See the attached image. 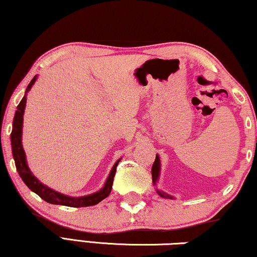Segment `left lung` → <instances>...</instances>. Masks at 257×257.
Masks as SVG:
<instances>
[{
	"label": "left lung",
	"instance_id": "obj_1",
	"mask_svg": "<svg viewBox=\"0 0 257 257\" xmlns=\"http://www.w3.org/2000/svg\"><path fill=\"white\" fill-rule=\"evenodd\" d=\"M160 170H161L160 158H159V155L156 154V158H155V161H154V163H153V167H152V179H153V184H154V185L156 184V181H158V179H159ZM158 194L160 195L161 197H163V198H173L172 196H170V195L165 194L164 191L158 190Z\"/></svg>",
	"mask_w": 257,
	"mask_h": 257
}]
</instances>
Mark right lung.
I'll list each match as a JSON object with an SVG mask.
<instances>
[{
  "mask_svg": "<svg viewBox=\"0 0 257 257\" xmlns=\"http://www.w3.org/2000/svg\"><path fill=\"white\" fill-rule=\"evenodd\" d=\"M37 76H35L29 85L26 88L25 96L21 99L19 105L17 106V111L15 114L14 123H12V133H11V146H12V154H14L15 163L17 171H18L21 179L24 180L26 186L28 187L30 190H33L35 194H37L41 198L44 199L45 202L51 204H56V205H64V206H71V207H85V206H92L96 205L104 198H106L111 193L113 178L115 176L116 167L120 162L118 160L115 164L113 165L112 170L108 175L105 185H104L101 190L96 191V193L87 195V196L81 197H70L67 195H63L58 193L53 189L49 188V187L43 185L42 182L35 177L32 171L29 170L27 161H26L25 151L23 149V144H21V136H23V122H24V112L26 107V95L32 88L34 82L36 81Z\"/></svg>",
  "mask_w": 257,
  "mask_h": 257,
  "instance_id": "obj_1",
  "label": "right lung"
}]
</instances>
